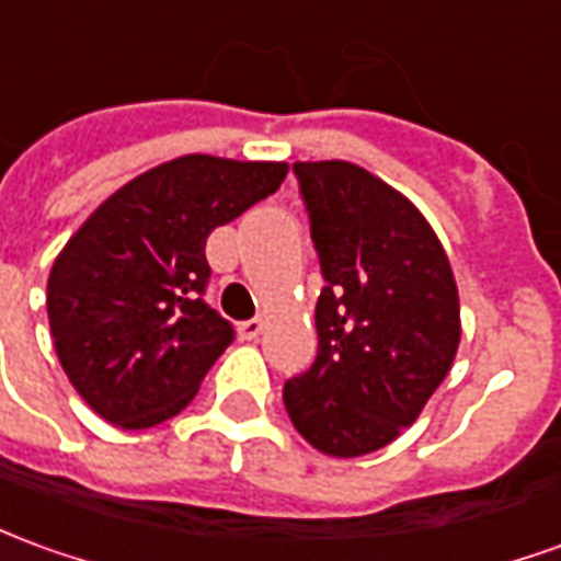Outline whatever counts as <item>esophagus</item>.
Wrapping results in <instances>:
<instances>
[{"label": "esophagus", "instance_id": "34e87169", "mask_svg": "<svg viewBox=\"0 0 561 561\" xmlns=\"http://www.w3.org/2000/svg\"><path fill=\"white\" fill-rule=\"evenodd\" d=\"M264 331V319H249L240 324V336L242 340H257Z\"/></svg>", "mask_w": 561, "mask_h": 561}]
</instances>
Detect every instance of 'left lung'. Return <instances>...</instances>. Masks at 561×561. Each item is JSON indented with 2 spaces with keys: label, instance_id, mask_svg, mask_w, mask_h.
Returning <instances> with one entry per match:
<instances>
[{
  "label": "left lung",
  "instance_id": "1",
  "mask_svg": "<svg viewBox=\"0 0 561 561\" xmlns=\"http://www.w3.org/2000/svg\"><path fill=\"white\" fill-rule=\"evenodd\" d=\"M324 288L319 355L282 401L324 456L355 458L413 425L453 367L461 319L444 245L401 191L346 160L294 163Z\"/></svg>",
  "mask_w": 561,
  "mask_h": 561
}]
</instances>
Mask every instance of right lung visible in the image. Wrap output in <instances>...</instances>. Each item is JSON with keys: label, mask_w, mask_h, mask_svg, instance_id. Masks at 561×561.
Listing matches in <instances>:
<instances>
[{"label": "right lung", "mask_w": 561, "mask_h": 561, "mask_svg": "<svg viewBox=\"0 0 561 561\" xmlns=\"http://www.w3.org/2000/svg\"><path fill=\"white\" fill-rule=\"evenodd\" d=\"M288 163L187 154L136 175L62 245L48 321L69 382L93 413L142 431L182 413L233 343L206 300V240L276 194Z\"/></svg>", "instance_id": "add662e5"}]
</instances>
